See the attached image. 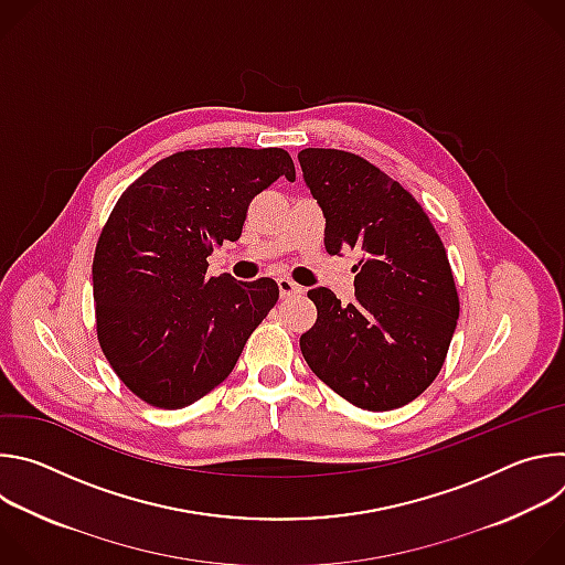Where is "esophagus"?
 I'll return each mask as SVG.
<instances>
[{
  "mask_svg": "<svg viewBox=\"0 0 565 565\" xmlns=\"http://www.w3.org/2000/svg\"><path fill=\"white\" fill-rule=\"evenodd\" d=\"M277 286H279V295H281V299H288V297H299V295H303V288H301L299 284L290 281V279H279V281H277Z\"/></svg>",
  "mask_w": 565,
  "mask_h": 565,
  "instance_id": "1",
  "label": "esophagus"
}]
</instances>
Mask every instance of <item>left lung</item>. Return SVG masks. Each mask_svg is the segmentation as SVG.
I'll use <instances>...</instances> for the list:
<instances>
[{"mask_svg":"<svg viewBox=\"0 0 565 565\" xmlns=\"http://www.w3.org/2000/svg\"><path fill=\"white\" fill-rule=\"evenodd\" d=\"M303 183L327 218L329 255L358 250L355 301L308 290L317 321L299 340L310 371L366 412L416 399L438 375L456 331L458 295L420 203L369 160L308 147Z\"/></svg>","mask_w":565,"mask_h":565,"instance_id":"8db88e82","label":"left lung"}]
</instances>
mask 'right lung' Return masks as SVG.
<instances>
[{"label": "right lung", "mask_w": 565, "mask_h": 565, "mask_svg": "<svg viewBox=\"0 0 565 565\" xmlns=\"http://www.w3.org/2000/svg\"><path fill=\"white\" fill-rule=\"evenodd\" d=\"M295 181L286 149L214 147L158 160L118 199L96 246L98 340L118 377L160 409H183L234 369L279 299L262 277H207L244 230L250 201Z\"/></svg>", "instance_id": "add662e5"}]
</instances>
